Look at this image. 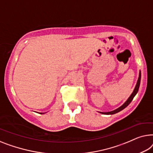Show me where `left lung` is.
Returning a JSON list of instances; mask_svg holds the SVG:
<instances>
[{"label":"left lung","instance_id":"obj_1","mask_svg":"<svg viewBox=\"0 0 153 153\" xmlns=\"http://www.w3.org/2000/svg\"><path fill=\"white\" fill-rule=\"evenodd\" d=\"M140 82H141V71L139 72V78H138V80H137V85H136V87H135L134 91H133L132 94H131V96L129 97V98L126 101V102L124 103L123 105H122V106H120L119 108L115 109V110L114 111H108V112H100L101 114H116V113H118L120 111H121L124 108H126V107L128 106V105L130 104V103L132 102V100H133V98L135 96V95L137 94V92L139 91V86H140Z\"/></svg>","mask_w":153,"mask_h":153}]
</instances>
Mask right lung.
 Returning <instances> with one entry per match:
<instances>
[{"mask_svg":"<svg viewBox=\"0 0 153 153\" xmlns=\"http://www.w3.org/2000/svg\"><path fill=\"white\" fill-rule=\"evenodd\" d=\"M41 114H42V113H41Z\"/></svg>","mask_w":153,"mask_h":153,"instance_id":"right-lung-1","label":"right lung"}]
</instances>
